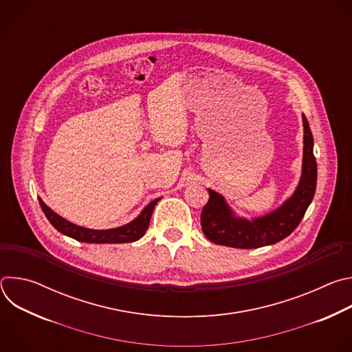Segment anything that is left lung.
<instances>
[{"instance_id": "obj_1", "label": "left lung", "mask_w": 352, "mask_h": 352, "mask_svg": "<svg viewBox=\"0 0 352 352\" xmlns=\"http://www.w3.org/2000/svg\"><path fill=\"white\" fill-rule=\"evenodd\" d=\"M302 125V171H300V178L294 193L273 212L259 217L245 219L230 208L223 195L209 188V202L200 214L202 231L208 239L230 248L255 249L284 239L298 227L315 196L318 179L314 136L304 114Z\"/></svg>"}]
</instances>
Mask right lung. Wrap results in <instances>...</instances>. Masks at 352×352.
Wrapping results in <instances>:
<instances>
[{
	"label": "right lung",
	"mask_w": 352,
	"mask_h": 352,
	"mask_svg": "<svg viewBox=\"0 0 352 352\" xmlns=\"http://www.w3.org/2000/svg\"><path fill=\"white\" fill-rule=\"evenodd\" d=\"M162 197H157L152 200L147 206L143 208L140 214L129 221L128 224H124L117 228H109V230H91L82 226H76L56 212L50 209L43 200L38 197L40 206L48 219V221L53 224L56 230H58L61 234L74 238L79 242H87V243H125V242H133L142 238L148 227L150 219H152L155 206Z\"/></svg>",
	"instance_id": "1"
}]
</instances>
